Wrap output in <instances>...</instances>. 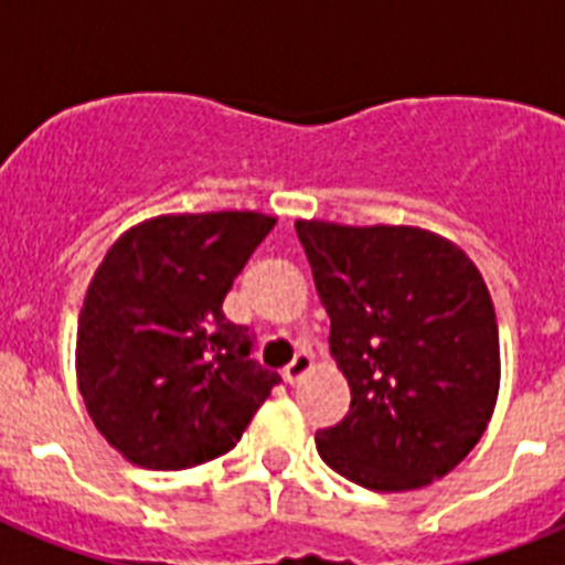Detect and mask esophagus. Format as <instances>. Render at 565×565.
I'll return each instance as SVG.
<instances>
[{
    "label": "esophagus",
    "mask_w": 565,
    "mask_h": 565,
    "mask_svg": "<svg viewBox=\"0 0 565 565\" xmlns=\"http://www.w3.org/2000/svg\"><path fill=\"white\" fill-rule=\"evenodd\" d=\"M311 364H313L311 353H308V351H299L297 356H294V362L286 367V373H282V379H286L288 384H297L299 379H302L308 371H311Z\"/></svg>",
    "instance_id": "34e87169"
}]
</instances>
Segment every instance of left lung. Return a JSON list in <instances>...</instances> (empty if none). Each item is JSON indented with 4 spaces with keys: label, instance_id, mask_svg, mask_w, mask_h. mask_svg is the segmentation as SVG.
I'll return each instance as SVG.
<instances>
[{
    "label": "left lung",
    "instance_id": "left-lung-1",
    "mask_svg": "<svg viewBox=\"0 0 565 565\" xmlns=\"http://www.w3.org/2000/svg\"><path fill=\"white\" fill-rule=\"evenodd\" d=\"M351 411L317 433L348 481L402 492L481 441L501 384L495 308L472 259L413 226L297 221Z\"/></svg>",
    "mask_w": 565,
    "mask_h": 565
}]
</instances>
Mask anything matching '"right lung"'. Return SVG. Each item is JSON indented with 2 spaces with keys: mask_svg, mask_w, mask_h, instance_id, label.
<instances>
[{
  "mask_svg": "<svg viewBox=\"0 0 565 565\" xmlns=\"http://www.w3.org/2000/svg\"><path fill=\"white\" fill-rule=\"evenodd\" d=\"M257 212L163 214L115 239L78 317V391L127 461L186 469L239 441L277 373L223 299L274 228Z\"/></svg>",
  "mask_w": 565,
  "mask_h": 565,
  "instance_id": "right-lung-1",
  "label": "right lung"
}]
</instances>
